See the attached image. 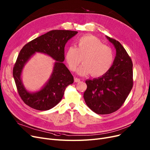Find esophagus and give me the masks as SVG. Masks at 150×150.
<instances>
[{"label":"esophagus","instance_id":"34e87169","mask_svg":"<svg viewBox=\"0 0 150 150\" xmlns=\"http://www.w3.org/2000/svg\"><path fill=\"white\" fill-rule=\"evenodd\" d=\"M74 81H75V82H76V83H77V82H79V81H80V79H79V78H75L74 79Z\"/></svg>","mask_w":150,"mask_h":150}]
</instances>
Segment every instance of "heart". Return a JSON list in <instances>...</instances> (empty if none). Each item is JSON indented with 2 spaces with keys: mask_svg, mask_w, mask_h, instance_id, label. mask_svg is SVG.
I'll return each instance as SVG.
<instances>
[{
  "mask_svg": "<svg viewBox=\"0 0 150 150\" xmlns=\"http://www.w3.org/2000/svg\"><path fill=\"white\" fill-rule=\"evenodd\" d=\"M76 47H70L66 52V60L69 68L75 71L83 59V64L78 69L82 76L91 74L100 77L111 69L114 54L112 50L93 35H84L77 40Z\"/></svg>",
  "mask_w": 150,
  "mask_h": 150,
  "instance_id": "1",
  "label": "heart"
}]
</instances>
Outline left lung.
Segmentation results:
<instances>
[{
	"label": "left lung",
	"instance_id": "left-lung-1",
	"mask_svg": "<svg viewBox=\"0 0 150 150\" xmlns=\"http://www.w3.org/2000/svg\"><path fill=\"white\" fill-rule=\"evenodd\" d=\"M116 50L111 69L104 75L86 80L83 97L88 107L99 115L112 113L125 102L133 86L132 62L122 45L105 36Z\"/></svg>",
	"mask_w": 150,
	"mask_h": 150
}]
</instances>
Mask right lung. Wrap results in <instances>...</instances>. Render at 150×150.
Segmentation results:
<instances>
[{"label":"right lung","instance_id":"add662e5","mask_svg":"<svg viewBox=\"0 0 150 150\" xmlns=\"http://www.w3.org/2000/svg\"><path fill=\"white\" fill-rule=\"evenodd\" d=\"M77 31L54 30L30 41L20 51L13 70V75L18 93L24 102L30 107L40 111L48 110L56 106L63 97L65 89L74 83V77L63 62L64 47ZM36 52L46 54L56 61L50 79L35 92L25 88L22 81L24 66Z\"/></svg>","mask_w":150,"mask_h":150}]
</instances>
